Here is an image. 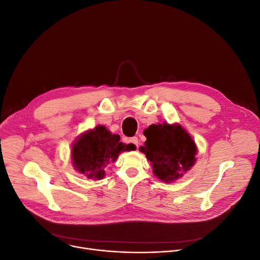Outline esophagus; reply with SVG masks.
Returning a JSON list of instances; mask_svg holds the SVG:
<instances>
[{
  "mask_svg": "<svg viewBox=\"0 0 260 260\" xmlns=\"http://www.w3.org/2000/svg\"><path fill=\"white\" fill-rule=\"evenodd\" d=\"M129 142L133 143V144H135L136 146H138V144H139V141H138V138H137V137L131 138V139H129Z\"/></svg>",
  "mask_w": 260,
  "mask_h": 260,
  "instance_id": "esophagus-1",
  "label": "esophagus"
}]
</instances>
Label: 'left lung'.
Returning a JSON list of instances; mask_svg holds the SVG:
<instances>
[{
  "instance_id": "1",
  "label": "left lung",
  "mask_w": 260,
  "mask_h": 260,
  "mask_svg": "<svg viewBox=\"0 0 260 260\" xmlns=\"http://www.w3.org/2000/svg\"><path fill=\"white\" fill-rule=\"evenodd\" d=\"M146 141L140 151L152 162L153 172L165 182H173L196 162L197 146L180 124H153L144 131Z\"/></svg>"
}]
</instances>
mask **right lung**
<instances>
[{
  "instance_id": "add662e5",
  "label": "right lung",
  "mask_w": 260,
  "mask_h": 260,
  "mask_svg": "<svg viewBox=\"0 0 260 260\" xmlns=\"http://www.w3.org/2000/svg\"><path fill=\"white\" fill-rule=\"evenodd\" d=\"M134 144L120 142V136L112 134L103 125L82 134L74 142L72 160L75 170L88 179L100 180L105 170L115 162L120 153L131 151Z\"/></svg>"
}]
</instances>
